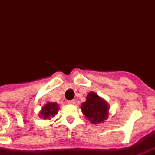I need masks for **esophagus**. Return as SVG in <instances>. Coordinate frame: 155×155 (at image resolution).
Here are the masks:
<instances>
[{
    "label": "esophagus",
    "instance_id": "1",
    "mask_svg": "<svg viewBox=\"0 0 155 155\" xmlns=\"http://www.w3.org/2000/svg\"><path fill=\"white\" fill-rule=\"evenodd\" d=\"M68 103L71 104V105H73V104L76 103V101H75V100H70V101H68Z\"/></svg>",
    "mask_w": 155,
    "mask_h": 155
}]
</instances>
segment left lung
Segmentation results:
<instances>
[{
	"mask_svg": "<svg viewBox=\"0 0 155 155\" xmlns=\"http://www.w3.org/2000/svg\"><path fill=\"white\" fill-rule=\"evenodd\" d=\"M109 104L96 92H89L81 105L82 114L91 124H100L109 117Z\"/></svg>",
	"mask_w": 155,
	"mask_h": 155,
	"instance_id": "obj_1",
	"label": "left lung"
}]
</instances>
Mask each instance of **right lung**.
Instances as JSON below:
<instances>
[{
	"mask_svg": "<svg viewBox=\"0 0 155 155\" xmlns=\"http://www.w3.org/2000/svg\"><path fill=\"white\" fill-rule=\"evenodd\" d=\"M59 110V106L56 102H47L45 106L42 107L41 110L39 111V117L44 120L51 119L57 115Z\"/></svg>",
	"mask_w": 155,
	"mask_h": 155,
	"instance_id": "1",
	"label": "right lung"
}]
</instances>
